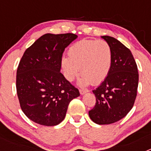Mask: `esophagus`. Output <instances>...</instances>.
I'll return each mask as SVG.
<instances>
[{
    "mask_svg": "<svg viewBox=\"0 0 151 151\" xmlns=\"http://www.w3.org/2000/svg\"><path fill=\"white\" fill-rule=\"evenodd\" d=\"M88 91V90H82V89H80V90H79L80 94H82V95H83V94H86V93H87Z\"/></svg>",
    "mask_w": 151,
    "mask_h": 151,
    "instance_id": "1",
    "label": "esophagus"
}]
</instances>
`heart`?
<instances>
[{
    "label": "heart",
    "instance_id": "1",
    "mask_svg": "<svg viewBox=\"0 0 151 151\" xmlns=\"http://www.w3.org/2000/svg\"><path fill=\"white\" fill-rule=\"evenodd\" d=\"M68 57L61 60L64 76L73 82L81 73L78 85H99L107 77L113 61L110 45L104 40H81L73 44L68 50Z\"/></svg>",
    "mask_w": 151,
    "mask_h": 151
}]
</instances>
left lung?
I'll return each mask as SVG.
<instances>
[{
  "label": "left lung",
  "mask_w": 151,
  "mask_h": 151,
  "mask_svg": "<svg viewBox=\"0 0 151 151\" xmlns=\"http://www.w3.org/2000/svg\"><path fill=\"white\" fill-rule=\"evenodd\" d=\"M110 45L113 61L107 77L93 93L94 107L88 112L91 119L98 125L118 122L133 107L138 85L137 64L132 52L110 36H101Z\"/></svg>",
  "instance_id": "8db88e82"
}]
</instances>
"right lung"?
<instances>
[{
  "label": "right lung",
  "instance_id": "1",
  "mask_svg": "<svg viewBox=\"0 0 151 151\" xmlns=\"http://www.w3.org/2000/svg\"><path fill=\"white\" fill-rule=\"evenodd\" d=\"M77 38L73 33H47L24 53L17 72V91L22 112L33 122L58 125L69 102L80 95L60 73L63 53Z\"/></svg>",
  "mask_w": 151,
  "mask_h": 151
}]
</instances>
